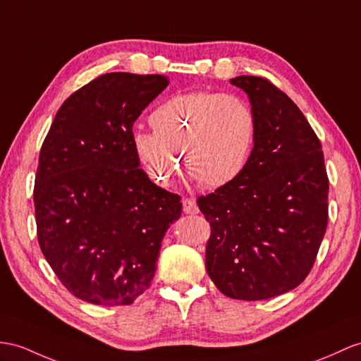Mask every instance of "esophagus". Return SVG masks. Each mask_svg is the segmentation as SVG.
I'll return each mask as SVG.
<instances>
[{
	"label": "esophagus",
	"instance_id": "obj_1",
	"mask_svg": "<svg viewBox=\"0 0 361 361\" xmlns=\"http://www.w3.org/2000/svg\"><path fill=\"white\" fill-rule=\"evenodd\" d=\"M182 207H183V213L185 214H197L199 213V207H197L195 199H183Z\"/></svg>",
	"mask_w": 361,
	"mask_h": 361
}]
</instances>
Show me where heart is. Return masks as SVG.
Returning a JSON list of instances; mask_svg holds the SVG:
<instances>
[{
  "label": "heart",
  "instance_id": "heart-1",
  "mask_svg": "<svg viewBox=\"0 0 361 361\" xmlns=\"http://www.w3.org/2000/svg\"><path fill=\"white\" fill-rule=\"evenodd\" d=\"M148 121L153 133L137 130L131 137L148 174L161 185H170L183 154L192 178L211 190L230 185L242 174L257 130L247 101L205 90L171 96Z\"/></svg>",
  "mask_w": 361,
  "mask_h": 361
}]
</instances>
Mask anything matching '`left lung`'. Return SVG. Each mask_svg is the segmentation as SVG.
Masks as SVG:
<instances>
[{"instance_id":"8db88e82","label":"left lung","mask_w":361,"mask_h":361,"mask_svg":"<svg viewBox=\"0 0 361 361\" xmlns=\"http://www.w3.org/2000/svg\"><path fill=\"white\" fill-rule=\"evenodd\" d=\"M257 122L247 166L197 199L211 225L207 272L222 294L265 300L300 285L326 233L329 180L322 144L291 98L268 79L235 76Z\"/></svg>"}]
</instances>
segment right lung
Here are the masks:
<instances>
[{
  "label": "right lung",
  "instance_id": "add662e5",
  "mask_svg": "<svg viewBox=\"0 0 361 361\" xmlns=\"http://www.w3.org/2000/svg\"><path fill=\"white\" fill-rule=\"evenodd\" d=\"M169 79L107 73L61 105L44 139L33 202L44 257L70 293L131 305L150 286L180 197L139 169L133 124Z\"/></svg>",
  "mask_w": 361,
  "mask_h": 361
}]
</instances>
